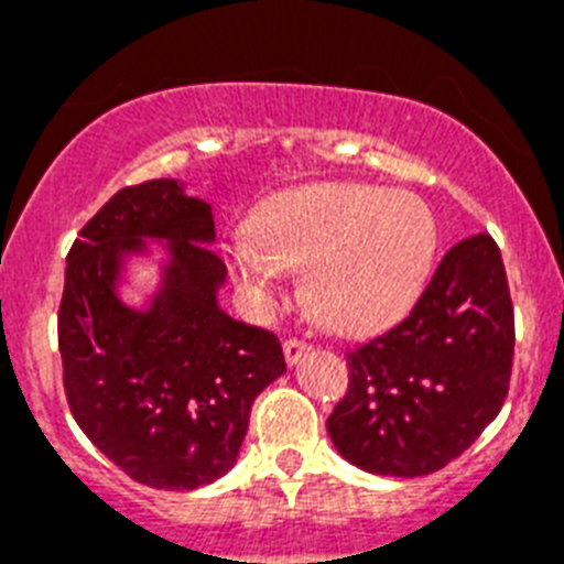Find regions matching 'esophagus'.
Instances as JSON below:
<instances>
[{
  "label": "esophagus",
  "mask_w": 564,
  "mask_h": 564,
  "mask_svg": "<svg viewBox=\"0 0 564 564\" xmlns=\"http://www.w3.org/2000/svg\"><path fill=\"white\" fill-rule=\"evenodd\" d=\"M282 352H285L288 364H296L299 358L307 352V344L302 341V338H288V341L282 344Z\"/></svg>",
  "instance_id": "1"
}]
</instances>
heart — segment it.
<instances>
[{
	"instance_id": "obj_1",
	"label": "heart",
	"mask_w": 564,
	"mask_h": 564,
	"mask_svg": "<svg viewBox=\"0 0 564 564\" xmlns=\"http://www.w3.org/2000/svg\"><path fill=\"white\" fill-rule=\"evenodd\" d=\"M441 246L432 208L406 192L311 183L259 208L228 251L237 285L271 305L288 271H307V299L341 333L401 322L426 291Z\"/></svg>"
}]
</instances>
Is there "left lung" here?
I'll use <instances>...</instances> for the list:
<instances>
[{
    "instance_id": "1",
    "label": "left lung",
    "mask_w": 564,
    "mask_h": 564,
    "mask_svg": "<svg viewBox=\"0 0 564 564\" xmlns=\"http://www.w3.org/2000/svg\"><path fill=\"white\" fill-rule=\"evenodd\" d=\"M514 305L497 242H457L401 325L347 352L350 383L327 432L352 466L432 475L495 421L511 381Z\"/></svg>"
}]
</instances>
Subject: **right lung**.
Instances as JSON below:
<instances>
[{"label": "right lung", "mask_w": 564, "mask_h": 564, "mask_svg": "<svg viewBox=\"0 0 564 564\" xmlns=\"http://www.w3.org/2000/svg\"><path fill=\"white\" fill-rule=\"evenodd\" d=\"M166 238L170 265L147 312L113 293L122 257ZM212 206L177 181L115 192L73 242L58 307L64 395L84 435L132 480L192 491L237 463L251 403L285 372L271 330L217 307L226 279Z\"/></svg>", "instance_id": "obj_1"}]
</instances>
